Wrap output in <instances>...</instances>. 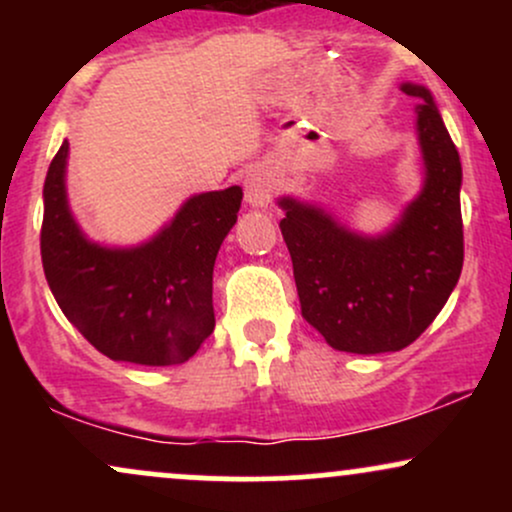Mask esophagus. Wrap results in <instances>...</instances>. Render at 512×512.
I'll return each instance as SVG.
<instances>
[{
	"label": "esophagus",
	"instance_id": "esophagus-1",
	"mask_svg": "<svg viewBox=\"0 0 512 512\" xmlns=\"http://www.w3.org/2000/svg\"><path fill=\"white\" fill-rule=\"evenodd\" d=\"M243 187H245V202H248L250 207L262 209L272 202L274 185H272V178H269L267 168H262V166L250 168L248 173H245Z\"/></svg>",
	"mask_w": 512,
	"mask_h": 512
}]
</instances>
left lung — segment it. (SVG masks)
Listing matches in <instances>:
<instances>
[{
  "mask_svg": "<svg viewBox=\"0 0 512 512\" xmlns=\"http://www.w3.org/2000/svg\"><path fill=\"white\" fill-rule=\"evenodd\" d=\"M416 98L424 187L383 236H361L315 204L281 197L279 228L291 252L301 313L325 342L349 354L399 351L448 303L464 260L462 163L431 91Z\"/></svg>",
  "mask_w": 512,
  "mask_h": 512,
  "instance_id": "1",
  "label": "left lung"
}]
</instances>
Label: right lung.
I'll list each match as a JSON object with an SVG mask.
<instances>
[{
	"mask_svg": "<svg viewBox=\"0 0 512 512\" xmlns=\"http://www.w3.org/2000/svg\"><path fill=\"white\" fill-rule=\"evenodd\" d=\"M64 142L45 178L40 255L67 320L113 361L178 366L214 332V262L238 221V185L202 192L137 248H103L81 233L67 202Z\"/></svg>",
	"mask_w": 512,
	"mask_h": 512,
	"instance_id": "right-lung-1",
	"label": "right lung"
}]
</instances>
